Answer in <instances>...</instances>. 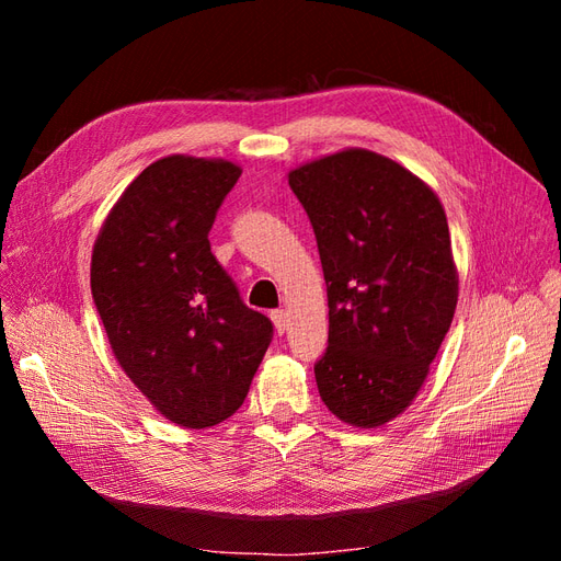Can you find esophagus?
Returning <instances> with one entry per match:
<instances>
[{
    "label": "esophagus",
    "instance_id": "1",
    "mask_svg": "<svg viewBox=\"0 0 561 561\" xmlns=\"http://www.w3.org/2000/svg\"><path fill=\"white\" fill-rule=\"evenodd\" d=\"M271 320H274V325H276V332H278V334H283V332L287 330V313H285L283 309L271 311Z\"/></svg>",
    "mask_w": 561,
    "mask_h": 561
}]
</instances>
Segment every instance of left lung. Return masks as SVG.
<instances>
[{"mask_svg":"<svg viewBox=\"0 0 561 561\" xmlns=\"http://www.w3.org/2000/svg\"><path fill=\"white\" fill-rule=\"evenodd\" d=\"M328 285V410L377 428L412 404L449 332L458 274L443 203L398 161L351 147L287 173Z\"/></svg>","mask_w":561,"mask_h":561,"instance_id":"left-lung-1","label":"left lung"}]
</instances>
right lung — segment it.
<instances>
[{
  "instance_id": "add662e5",
  "label": "right lung",
  "mask_w": 561,
  "mask_h": 561,
  "mask_svg": "<svg viewBox=\"0 0 561 561\" xmlns=\"http://www.w3.org/2000/svg\"><path fill=\"white\" fill-rule=\"evenodd\" d=\"M241 173L225 159L163 157L126 186L93 245L91 293L114 358L184 428L239 410L274 336L210 252Z\"/></svg>"
}]
</instances>
